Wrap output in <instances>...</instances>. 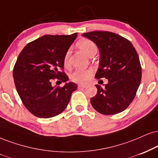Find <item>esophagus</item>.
<instances>
[{"label": "esophagus", "instance_id": "1", "mask_svg": "<svg viewBox=\"0 0 158 158\" xmlns=\"http://www.w3.org/2000/svg\"><path fill=\"white\" fill-rule=\"evenodd\" d=\"M86 87V85L85 84H79L78 85V89H85Z\"/></svg>", "mask_w": 158, "mask_h": 158}]
</instances>
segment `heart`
I'll list each match as a JSON object with an SVG mask.
<instances>
[{
  "label": "heart",
  "instance_id": "heart-1",
  "mask_svg": "<svg viewBox=\"0 0 158 158\" xmlns=\"http://www.w3.org/2000/svg\"><path fill=\"white\" fill-rule=\"evenodd\" d=\"M77 48H79L81 51L84 52L85 55L90 56L92 54L96 53L97 51V47L96 44L93 41L89 39H82L79 40L77 43ZM70 56V50H68L66 52L65 56L64 58V64L65 66L69 65V58ZM93 74V69H77L72 73L70 75V78L73 81L77 83H85L91 77Z\"/></svg>",
  "mask_w": 158,
  "mask_h": 158
}]
</instances>
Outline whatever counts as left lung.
Wrapping results in <instances>:
<instances>
[{"label": "left lung", "instance_id": "left-lung-1", "mask_svg": "<svg viewBox=\"0 0 158 158\" xmlns=\"http://www.w3.org/2000/svg\"><path fill=\"white\" fill-rule=\"evenodd\" d=\"M83 36L93 41L100 50L95 77L108 81L104 87L96 85L97 93L91 104L97 112L113 115L123 111L133 102L141 81V67L133 44L118 34L91 31Z\"/></svg>", "mask_w": 158, "mask_h": 158}]
</instances>
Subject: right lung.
<instances>
[{
    "mask_svg": "<svg viewBox=\"0 0 158 158\" xmlns=\"http://www.w3.org/2000/svg\"><path fill=\"white\" fill-rule=\"evenodd\" d=\"M71 35H44L23 48L13 69L15 87L28 110L39 118L57 116L67 108L72 93L77 90L75 83L62 87L52 86L55 78L68 81L64 69L66 52L77 37Z\"/></svg>",
    "mask_w": 158,
    "mask_h": 158,
    "instance_id": "1",
    "label": "right lung"
}]
</instances>
